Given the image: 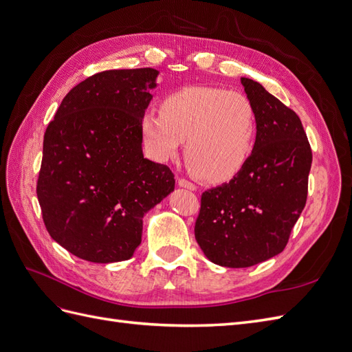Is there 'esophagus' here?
I'll return each instance as SVG.
<instances>
[{"label":"esophagus","instance_id":"esophagus-1","mask_svg":"<svg viewBox=\"0 0 352 352\" xmlns=\"http://www.w3.org/2000/svg\"><path fill=\"white\" fill-rule=\"evenodd\" d=\"M177 185L180 188H185V189H189V190H197V186L192 182H189V180L182 179V177L177 179Z\"/></svg>","mask_w":352,"mask_h":352}]
</instances>
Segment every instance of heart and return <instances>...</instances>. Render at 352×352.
I'll return each instance as SVG.
<instances>
[{"mask_svg": "<svg viewBox=\"0 0 352 352\" xmlns=\"http://www.w3.org/2000/svg\"><path fill=\"white\" fill-rule=\"evenodd\" d=\"M145 145L157 162L177 155L192 173L211 184L226 182L248 163L257 138V113L241 92L216 87H188L167 95L160 113L142 116Z\"/></svg>", "mask_w": 352, "mask_h": 352, "instance_id": "1", "label": "heart"}]
</instances>
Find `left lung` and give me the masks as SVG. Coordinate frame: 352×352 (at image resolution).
Listing matches in <instances>:
<instances>
[{"instance_id":"1","label":"left lung","mask_w":352,"mask_h":352,"mask_svg":"<svg viewBox=\"0 0 352 352\" xmlns=\"http://www.w3.org/2000/svg\"><path fill=\"white\" fill-rule=\"evenodd\" d=\"M257 113L248 163L229 184L206 190L195 239L221 267H251L280 254L305 207L313 154L295 111L263 85L241 78Z\"/></svg>"}]
</instances>
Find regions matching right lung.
<instances>
[{"label": "right lung", "instance_id": "right-lung-1", "mask_svg": "<svg viewBox=\"0 0 352 352\" xmlns=\"http://www.w3.org/2000/svg\"><path fill=\"white\" fill-rule=\"evenodd\" d=\"M158 70H105L63 98L44 135L38 201L51 238L91 263L129 260L146 211L175 190L144 158L141 120Z\"/></svg>", "mask_w": 352, "mask_h": 352}]
</instances>
